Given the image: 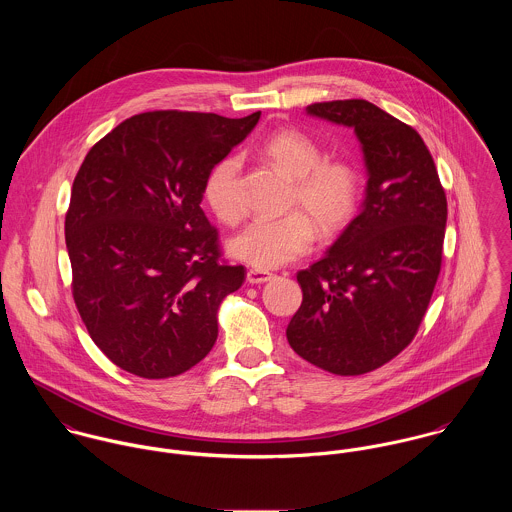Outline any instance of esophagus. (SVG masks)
<instances>
[{"mask_svg": "<svg viewBox=\"0 0 512 512\" xmlns=\"http://www.w3.org/2000/svg\"><path fill=\"white\" fill-rule=\"evenodd\" d=\"M272 278H274V274L264 272V270H248V274H246L248 284H264V282H270Z\"/></svg>", "mask_w": 512, "mask_h": 512, "instance_id": "1", "label": "esophagus"}]
</instances>
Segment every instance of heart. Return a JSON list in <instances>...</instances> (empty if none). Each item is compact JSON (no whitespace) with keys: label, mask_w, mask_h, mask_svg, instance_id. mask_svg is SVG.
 Listing matches in <instances>:
<instances>
[{"label":"heart","mask_w":512,"mask_h":512,"mask_svg":"<svg viewBox=\"0 0 512 512\" xmlns=\"http://www.w3.org/2000/svg\"><path fill=\"white\" fill-rule=\"evenodd\" d=\"M260 153L292 177L290 207L306 213L292 211L278 219L250 222L232 238L230 252L254 268L274 270L311 250L317 236L314 219L325 236L341 232L351 222L361 199V175L351 161L325 157L317 140L295 128L272 132L260 144ZM203 197L220 222L240 220L244 209L238 157H222L209 171Z\"/></svg>","instance_id":"heart-1"}]
</instances>
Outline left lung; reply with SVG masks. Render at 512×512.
Here are the masks:
<instances>
[{
    "mask_svg": "<svg viewBox=\"0 0 512 512\" xmlns=\"http://www.w3.org/2000/svg\"><path fill=\"white\" fill-rule=\"evenodd\" d=\"M307 112L355 128L368 183L361 215L297 272L303 301L286 335L307 363L357 376L414 341L441 270L447 199L412 126L361 98L315 102Z\"/></svg>",
    "mask_w": 512,
    "mask_h": 512,
    "instance_id": "obj_1",
    "label": "left lung"
}]
</instances>
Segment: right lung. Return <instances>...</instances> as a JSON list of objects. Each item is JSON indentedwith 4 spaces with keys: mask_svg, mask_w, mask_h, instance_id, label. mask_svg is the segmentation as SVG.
Here are the masks:
<instances>
[{
    "mask_svg": "<svg viewBox=\"0 0 512 512\" xmlns=\"http://www.w3.org/2000/svg\"><path fill=\"white\" fill-rule=\"evenodd\" d=\"M258 120L144 112L86 153L65 217L71 288L90 339L122 370L171 378L211 353L220 303L246 270L224 260L203 185Z\"/></svg>",
    "mask_w": 512,
    "mask_h": 512,
    "instance_id": "obj_1",
    "label": "right lung"
}]
</instances>
